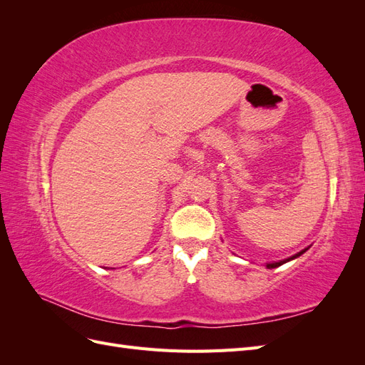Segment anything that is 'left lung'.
I'll list each match as a JSON object with an SVG mask.
<instances>
[{
  "instance_id": "left-lung-1",
  "label": "left lung",
  "mask_w": 365,
  "mask_h": 365,
  "mask_svg": "<svg viewBox=\"0 0 365 365\" xmlns=\"http://www.w3.org/2000/svg\"><path fill=\"white\" fill-rule=\"evenodd\" d=\"M306 250H307V248H306ZM306 250L300 251V252H298V254H295V256H292V257H289V259H286V260H282V262H275V263H268V264H267V268H275V267H280V264H283L284 262H289V260H292V259H295V257H298V256H302V254H303Z\"/></svg>"
}]
</instances>
